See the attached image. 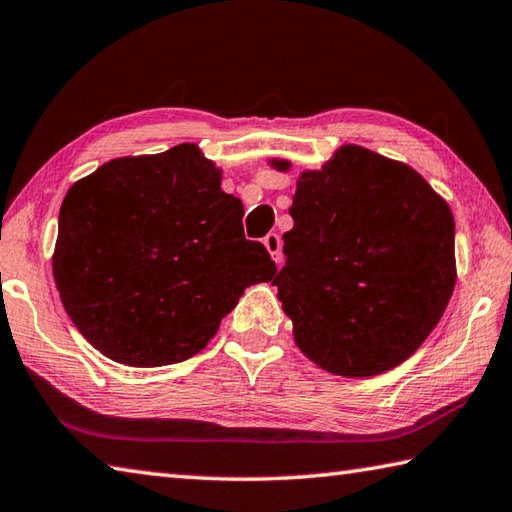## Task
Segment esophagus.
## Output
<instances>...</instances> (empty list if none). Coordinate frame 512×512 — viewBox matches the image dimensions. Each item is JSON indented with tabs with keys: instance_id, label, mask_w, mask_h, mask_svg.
I'll return each mask as SVG.
<instances>
[{
	"instance_id": "1",
	"label": "esophagus",
	"mask_w": 512,
	"mask_h": 512,
	"mask_svg": "<svg viewBox=\"0 0 512 512\" xmlns=\"http://www.w3.org/2000/svg\"><path fill=\"white\" fill-rule=\"evenodd\" d=\"M264 246H266L268 253H271L275 262L280 264L282 262V239H280V235H275V232H268V235L264 237Z\"/></svg>"
}]
</instances>
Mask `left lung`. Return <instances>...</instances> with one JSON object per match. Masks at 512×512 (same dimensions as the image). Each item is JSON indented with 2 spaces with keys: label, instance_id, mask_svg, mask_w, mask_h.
Segmentation results:
<instances>
[{
  "label": "left lung",
  "instance_id": "1",
  "mask_svg": "<svg viewBox=\"0 0 512 512\" xmlns=\"http://www.w3.org/2000/svg\"><path fill=\"white\" fill-rule=\"evenodd\" d=\"M295 185L273 280L295 345L329 374H385L423 345L452 297L448 201L414 167L360 145L338 147Z\"/></svg>",
  "mask_w": 512,
  "mask_h": 512
}]
</instances>
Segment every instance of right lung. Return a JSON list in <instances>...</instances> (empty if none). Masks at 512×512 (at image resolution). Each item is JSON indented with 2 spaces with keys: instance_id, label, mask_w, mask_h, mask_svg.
Instances as JSON below:
<instances>
[{
  "instance_id": "right-lung-1",
  "label": "right lung",
  "mask_w": 512,
  "mask_h": 512,
  "mask_svg": "<svg viewBox=\"0 0 512 512\" xmlns=\"http://www.w3.org/2000/svg\"><path fill=\"white\" fill-rule=\"evenodd\" d=\"M241 217L194 143L107 161L62 201L53 280L64 311L120 365L192 358L246 288L277 273Z\"/></svg>"
}]
</instances>
